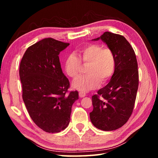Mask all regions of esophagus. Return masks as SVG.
Here are the masks:
<instances>
[{
	"label": "esophagus",
	"instance_id": "esophagus-1",
	"mask_svg": "<svg viewBox=\"0 0 158 158\" xmlns=\"http://www.w3.org/2000/svg\"><path fill=\"white\" fill-rule=\"evenodd\" d=\"M79 96L81 97V98H83V97H85L86 96V94L84 92H79Z\"/></svg>",
	"mask_w": 158,
	"mask_h": 158
}]
</instances>
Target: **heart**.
Listing matches in <instances>:
<instances>
[{
  "label": "heart",
  "mask_w": 158,
  "mask_h": 158,
  "mask_svg": "<svg viewBox=\"0 0 158 158\" xmlns=\"http://www.w3.org/2000/svg\"><path fill=\"white\" fill-rule=\"evenodd\" d=\"M83 66H88V75L77 77L72 86L80 91L87 92L98 88L100 83L105 84L114 75L116 69V57L113 51L104 48L98 43H90L83 47L79 52V58L75 54H69L64 62L66 73L75 78L81 72Z\"/></svg>",
  "instance_id": "1"
}]
</instances>
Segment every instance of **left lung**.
<instances>
[{
    "mask_svg": "<svg viewBox=\"0 0 158 158\" xmlns=\"http://www.w3.org/2000/svg\"><path fill=\"white\" fill-rule=\"evenodd\" d=\"M102 39L116 57V69L109 83L92 96L90 120L97 128L111 131L125 124L132 115L139 87L136 57L123 36L105 32L94 41Z\"/></svg>",
    "mask_w": 158,
    "mask_h": 158,
    "instance_id": "left-lung-1",
    "label": "left lung"
}]
</instances>
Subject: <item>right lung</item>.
Segmentation results:
<instances>
[{
	"mask_svg": "<svg viewBox=\"0 0 158 158\" xmlns=\"http://www.w3.org/2000/svg\"><path fill=\"white\" fill-rule=\"evenodd\" d=\"M69 43L46 38L30 46L19 65L22 98L33 122L47 132H60L70 122L77 91L62 73L58 55Z\"/></svg>",
	"mask_w": 158,
	"mask_h": 158,
	"instance_id": "1",
	"label": "right lung"
}]
</instances>
